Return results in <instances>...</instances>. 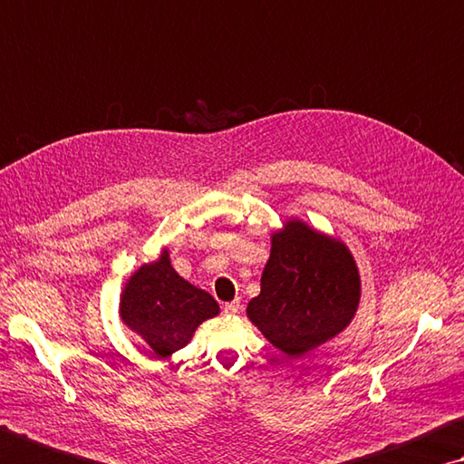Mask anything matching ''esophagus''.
<instances>
[{"label": "esophagus", "mask_w": 464, "mask_h": 464, "mask_svg": "<svg viewBox=\"0 0 464 464\" xmlns=\"http://www.w3.org/2000/svg\"><path fill=\"white\" fill-rule=\"evenodd\" d=\"M239 304H241L239 298H235V300H231V302H225V304H223L225 314H235V313H237Z\"/></svg>", "instance_id": "obj_1"}]
</instances>
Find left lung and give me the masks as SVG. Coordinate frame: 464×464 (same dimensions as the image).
<instances>
[{"mask_svg": "<svg viewBox=\"0 0 464 464\" xmlns=\"http://www.w3.org/2000/svg\"><path fill=\"white\" fill-rule=\"evenodd\" d=\"M359 272L351 251L300 221L274 233L259 296L247 316L285 355H304L339 334L357 313Z\"/></svg>", "mask_w": 464, "mask_h": 464, "instance_id": "1", "label": "left lung"}]
</instances>
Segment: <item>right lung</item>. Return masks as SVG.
<instances>
[{
	"instance_id": "obj_1",
	"label": "right lung",
	"mask_w": 464,
	"mask_h": 464,
	"mask_svg": "<svg viewBox=\"0 0 464 464\" xmlns=\"http://www.w3.org/2000/svg\"><path fill=\"white\" fill-rule=\"evenodd\" d=\"M120 314L141 334L158 357H168L190 341L197 326L218 314L217 300L174 272L168 251L141 266L121 296Z\"/></svg>"
}]
</instances>
